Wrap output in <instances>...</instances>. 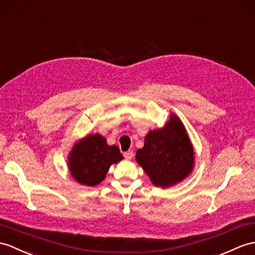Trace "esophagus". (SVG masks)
<instances>
[{
    "label": "esophagus",
    "instance_id": "esophagus-1",
    "mask_svg": "<svg viewBox=\"0 0 255 255\" xmlns=\"http://www.w3.org/2000/svg\"><path fill=\"white\" fill-rule=\"evenodd\" d=\"M132 156H133V152L132 151L129 150V151L124 152V157H125L126 159H131Z\"/></svg>",
    "mask_w": 255,
    "mask_h": 255
}]
</instances>
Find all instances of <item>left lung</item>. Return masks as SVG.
<instances>
[{
	"label": "left lung",
	"instance_id": "8db88e82",
	"mask_svg": "<svg viewBox=\"0 0 255 255\" xmlns=\"http://www.w3.org/2000/svg\"><path fill=\"white\" fill-rule=\"evenodd\" d=\"M135 161L156 187L174 186L191 173L193 146L178 116L171 114L163 128L151 130L145 135L144 145L137 151Z\"/></svg>",
	"mask_w": 255,
	"mask_h": 255
}]
</instances>
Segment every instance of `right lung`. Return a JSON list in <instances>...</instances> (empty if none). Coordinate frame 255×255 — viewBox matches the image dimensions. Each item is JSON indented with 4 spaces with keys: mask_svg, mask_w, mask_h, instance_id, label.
I'll return each mask as SVG.
<instances>
[{
    "mask_svg": "<svg viewBox=\"0 0 255 255\" xmlns=\"http://www.w3.org/2000/svg\"><path fill=\"white\" fill-rule=\"evenodd\" d=\"M124 157L116 145H109L102 135L89 134L73 146L68 156V168L80 185L97 186L102 181L112 164Z\"/></svg>",
    "mask_w": 255,
    "mask_h": 255,
    "instance_id": "obj_1",
    "label": "right lung"
}]
</instances>
